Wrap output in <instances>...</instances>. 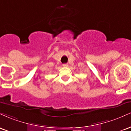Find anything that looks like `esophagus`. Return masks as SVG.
Masks as SVG:
<instances>
[{
	"label": "esophagus",
	"instance_id": "esophagus-1",
	"mask_svg": "<svg viewBox=\"0 0 131 131\" xmlns=\"http://www.w3.org/2000/svg\"><path fill=\"white\" fill-rule=\"evenodd\" d=\"M68 66V63L63 64V67H67Z\"/></svg>",
	"mask_w": 131,
	"mask_h": 131
}]
</instances>
